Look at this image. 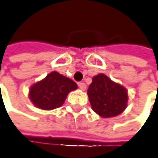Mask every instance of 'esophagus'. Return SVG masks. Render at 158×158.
<instances>
[{
    "instance_id": "1",
    "label": "esophagus",
    "mask_w": 158,
    "mask_h": 158,
    "mask_svg": "<svg viewBox=\"0 0 158 158\" xmlns=\"http://www.w3.org/2000/svg\"><path fill=\"white\" fill-rule=\"evenodd\" d=\"M78 87H80V89L82 90V91L86 90V84L84 82H80V83H78Z\"/></svg>"
}]
</instances>
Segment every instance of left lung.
<instances>
[{
    "mask_svg": "<svg viewBox=\"0 0 158 158\" xmlns=\"http://www.w3.org/2000/svg\"><path fill=\"white\" fill-rule=\"evenodd\" d=\"M87 94L93 110L101 117L117 116L127 108L128 100L127 89L113 82L104 74L93 77Z\"/></svg>",
    "mask_w": 158,
    "mask_h": 158,
    "instance_id": "1",
    "label": "left lung"
}]
</instances>
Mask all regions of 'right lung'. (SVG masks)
Instances as JSON below:
<instances>
[{
  "label": "right lung",
  "instance_id": "add662e5",
  "mask_svg": "<svg viewBox=\"0 0 158 158\" xmlns=\"http://www.w3.org/2000/svg\"><path fill=\"white\" fill-rule=\"evenodd\" d=\"M77 88L70 78L53 71L43 81L33 84L30 89V99L41 110H54L63 106L69 92Z\"/></svg>",
  "mask_w": 158,
  "mask_h": 158
}]
</instances>
